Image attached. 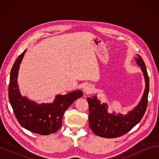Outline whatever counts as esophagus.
I'll return each mask as SVG.
<instances>
[{"instance_id": "obj_1", "label": "esophagus", "mask_w": 159, "mask_h": 159, "mask_svg": "<svg viewBox=\"0 0 159 159\" xmlns=\"http://www.w3.org/2000/svg\"><path fill=\"white\" fill-rule=\"evenodd\" d=\"M92 86H91L90 85H89V84H87V85H85L84 87H83V91H84V92L85 93H87V94H89V93H91V91H92Z\"/></svg>"}]
</instances>
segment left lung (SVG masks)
<instances>
[{
    "label": "left lung",
    "mask_w": 159,
    "mask_h": 159,
    "mask_svg": "<svg viewBox=\"0 0 159 159\" xmlns=\"http://www.w3.org/2000/svg\"><path fill=\"white\" fill-rule=\"evenodd\" d=\"M137 64L140 67L146 82L145 90L138 105L129 111L128 114L115 115L107 112V104H100L96 96L88 98L89 105V127L98 136L105 138H115L128 133L140 121L146 111L149 90V79L146 66L141 56L135 58Z\"/></svg>",
    "instance_id": "1"
}]
</instances>
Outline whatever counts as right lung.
<instances>
[{
	"mask_svg": "<svg viewBox=\"0 0 159 159\" xmlns=\"http://www.w3.org/2000/svg\"><path fill=\"white\" fill-rule=\"evenodd\" d=\"M24 52L17 58L10 72L8 88L9 101L16 118L20 124L26 130L39 134L55 133L61 127L62 118L67 108L81 98L80 90L58 95L52 104H37L21 95L18 88L17 74L19 67L25 55Z\"/></svg>",
	"mask_w": 159,
	"mask_h": 159,
	"instance_id": "right-lung-1",
	"label": "right lung"
}]
</instances>
